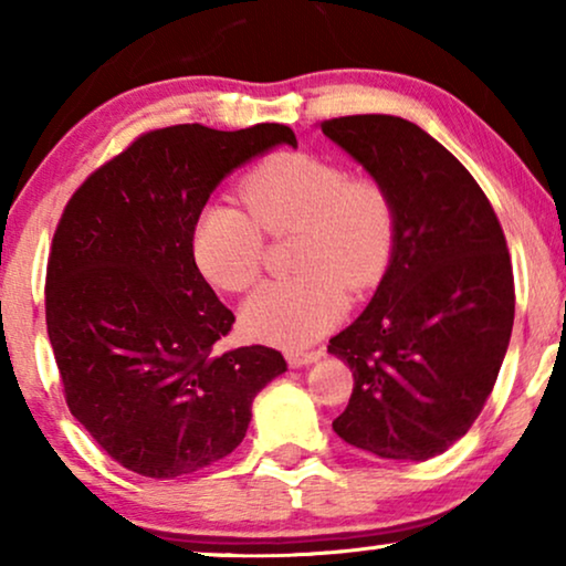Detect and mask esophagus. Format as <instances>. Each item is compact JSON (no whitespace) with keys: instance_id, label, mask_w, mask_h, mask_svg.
Returning <instances> with one entry per match:
<instances>
[{"instance_id":"1","label":"esophagus","mask_w":566,"mask_h":566,"mask_svg":"<svg viewBox=\"0 0 566 566\" xmlns=\"http://www.w3.org/2000/svg\"><path fill=\"white\" fill-rule=\"evenodd\" d=\"M322 350H296V353H285V360H289V366L298 368V366H308V363H316L322 358Z\"/></svg>"}]
</instances>
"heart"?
<instances>
[{
    "instance_id": "obj_1",
    "label": "heart",
    "mask_w": 566,
    "mask_h": 566,
    "mask_svg": "<svg viewBox=\"0 0 566 566\" xmlns=\"http://www.w3.org/2000/svg\"><path fill=\"white\" fill-rule=\"evenodd\" d=\"M242 206L208 203L192 229V258L208 283L242 293L265 268V234L296 237V275L262 285L242 322L270 345L301 347L345 314L347 293L381 281L397 234L389 190L374 177H350L335 159L312 151L275 154L242 177Z\"/></svg>"
}]
</instances>
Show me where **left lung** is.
<instances>
[{"instance_id": "1", "label": "left lung", "mask_w": 566, "mask_h": 566, "mask_svg": "<svg viewBox=\"0 0 566 566\" xmlns=\"http://www.w3.org/2000/svg\"><path fill=\"white\" fill-rule=\"evenodd\" d=\"M389 190L397 234L376 296L327 350L355 384L332 428L394 461H428L469 432L507 353L515 281L505 231L467 167L394 115L322 123Z\"/></svg>"}]
</instances>
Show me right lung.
I'll use <instances>...</instances> for the list:
<instances>
[{"instance_id": "obj_1", "label": "right lung", "mask_w": 566, "mask_h": 566, "mask_svg": "<svg viewBox=\"0 0 566 566\" xmlns=\"http://www.w3.org/2000/svg\"><path fill=\"white\" fill-rule=\"evenodd\" d=\"M296 136L283 123L146 130L61 213L45 327L69 412L123 469L175 479L242 443L252 399L285 370L265 345L219 353L234 314L192 258V229L231 169Z\"/></svg>"}]
</instances>
